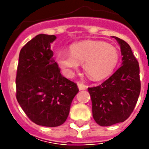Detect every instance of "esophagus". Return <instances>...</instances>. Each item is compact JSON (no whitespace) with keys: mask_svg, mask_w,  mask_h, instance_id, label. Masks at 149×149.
<instances>
[{"mask_svg":"<svg viewBox=\"0 0 149 149\" xmlns=\"http://www.w3.org/2000/svg\"><path fill=\"white\" fill-rule=\"evenodd\" d=\"M77 85H78V88H79V90H83V89H85L86 88H87V86H86V85H84V84L82 83H79V82H78Z\"/></svg>","mask_w":149,"mask_h":149,"instance_id":"34e87169","label":"esophagus"}]
</instances>
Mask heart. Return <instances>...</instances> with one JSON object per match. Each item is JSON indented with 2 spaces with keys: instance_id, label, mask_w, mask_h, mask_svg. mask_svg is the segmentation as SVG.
Returning a JSON list of instances; mask_svg holds the SVG:
<instances>
[{
  "instance_id": "obj_1",
  "label": "heart",
  "mask_w": 149,
  "mask_h": 149,
  "mask_svg": "<svg viewBox=\"0 0 149 149\" xmlns=\"http://www.w3.org/2000/svg\"><path fill=\"white\" fill-rule=\"evenodd\" d=\"M55 60L68 77H72L79 64H83L84 71L90 79L101 80L114 70L119 53L110 44L100 40H84L71 45L70 52H59Z\"/></svg>"
}]
</instances>
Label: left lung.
<instances>
[{
    "mask_svg": "<svg viewBox=\"0 0 149 149\" xmlns=\"http://www.w3.org/2000/svg\"><path fill=\"white\" fill-rule=\"evenodd\" d=\"M120 45L122 65L99 86L89 88L93 118L100 126L122 123L130 116L140 94L139 62L127 42L113 36Z\"/></svg>",
    "mask_w": 149,
    "mask_h": 149,
    "instance_id": "obj_1",
    "label": "left lung"
}]
</instances>
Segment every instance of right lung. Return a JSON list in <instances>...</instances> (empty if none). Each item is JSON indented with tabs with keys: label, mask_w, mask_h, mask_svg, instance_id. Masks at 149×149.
<instances>
[{
	"label": "right lung",
	"mask_w": 149,
	"mask_h": 149,
	"mask_svg": "<svg viewBox=\"0 0 149 149\" xmlns=\"http://www.w3.org/2000/svg\"><path fill=\"white\" fill-rule=\"evenodd\" d=\"M52 35L40 34L20 49L16 73V99L32 122L57 127L65 122L76 84L64 77L53 59Z\"/></svg>",
	"instance_id": "1"
}]
</instances>
